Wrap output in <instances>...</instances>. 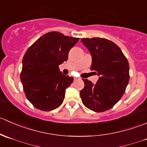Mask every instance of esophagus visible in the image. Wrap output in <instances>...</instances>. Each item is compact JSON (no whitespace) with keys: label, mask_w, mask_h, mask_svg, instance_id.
<instances>
[{"label":"esophagus","mask_w":147,"mask_h":147,"mask_svg":"<svg viewBox=\"0 0 147 147\" xmlns=\"http://www.w3.org/2000/svg\"><path fill=\"white\" fill-rule=\"evenodd\" d=\"M81 80V78H74V80Z\"/></svg>","instance_id":"esophagus-1"}]
</instances>
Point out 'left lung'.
Returning <instances> with one entry per match:
<instances>
[{"mask_svg": "<svg viewBox=\"0 0 147 147\" xmlns=\"http://www.w3.org/2000/svg\"><path fill=\"white\" fill-rule=\"evenodd\" d=\"M92 55L91 70L100 76L96 84L82 79L80 91L83 105L96 112H105L117 103L129 80V65L115 42L100 38H82Z\"/></svg>", "mask_w": 147, "mask_h": 147, "instance_id": "1", "label": "left lung"}]
</instances>
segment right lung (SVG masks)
Wrapping results in <instances>:
<instances>
[{"mask_svg":"<svg viewBox=\"0 0 147 147\" xmlns=\"http://www.w3.org/2000/svg\"><path fill=\"white\" fill-rule=\"evenodd\" d=\"M79 40L50 32L25 53L20 80L26 97L35 108L51 111L62 105L65 90L74 79L63 75L59 65L67 60L69 51Z\"/></svg>","mask_w":147,"mask_h":147,"instance_id":"1","label":"right lung"}]
</instances>
